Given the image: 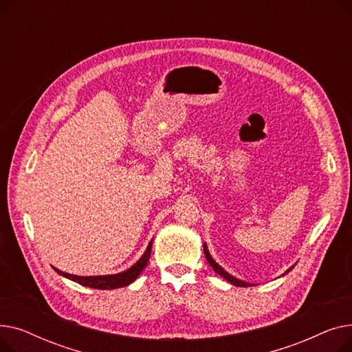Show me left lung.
Instances as JSON below:
<instances>
[{"label":"left lung","mask_w":352,"mask_h":352,"mask_svg":"<svg viewBox=\"0 0 352 352\" xmlns=\"http://www.w3.org/2000/svg\"><path fill=\"white\" fill-rule=\"evenodd\" d=\"M204 254H206V258H207V261H208V264L212 267V270L218 274V275H221L223 276V278H226L228 283H231L232 285H236V287H250L251 284H248V283H244V281H239V280H236V278H234L232 275H230L228 272H226L223 268H221L212 258H211V255H210V252H208V250H207V245L204 244ZM289 270H292V268H289ZM288 270V271H289ZM287 271V272H288Z\"/></svg>","instance_id":"left-lung-1"}]
</instances>
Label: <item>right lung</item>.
I'll return each mask as SVG.
<instances>
[{
    "mask_svg": "<svg viewBox=\"0 0 352 352\" xmlns=\"http://www.w3.org/2000/svg\"><path fill=\"white\" fill-rule=\"evenodd\" d=\"M151 245L153 241L148 244L146 251L144 252V255L140 258V261L135 263L131 268H128L124 272L116 274V275H98V276H78V275H72V274H67L63 272L57 268H54L60 275L65 276V278H69L72 281H76L84 287H89V288H98V289H114V288H121V287H126L131 283H134L137 280V276L141 274V271L146 267L148 260L151 256Z\"/></svg>",
    "mask_w": 352,
    "mask_h": 352,
    "instance_id": "obj_1",
    "label": "right lung"
}]
</instances>
